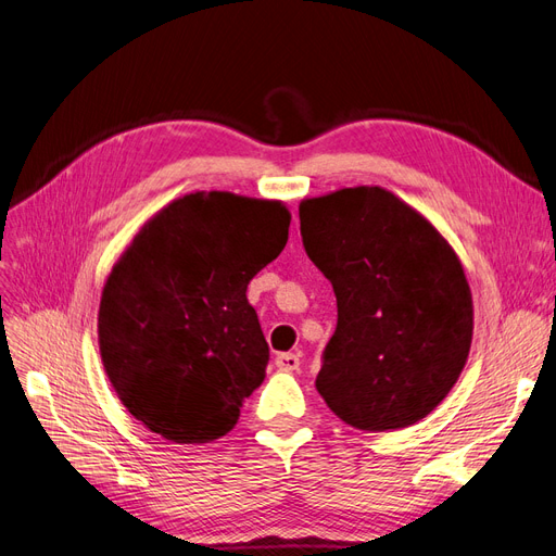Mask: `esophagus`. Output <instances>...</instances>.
Instances as JSON below:
<instances>
[{"label": "esophagus", "mask_w": 556, "mask_h": 556, "mask_svg": "<svg viewBox=\"0 0 556 556\" xmlns=\"http://www.w3.org/2000/svg\"><path fill=\"white\" fill-rule=\"evenodd\" d=\"M275 366L279 368V371H298V368H300V355H295V353H279L275 357Z\"/></svg>", "instance_id": "obj_1"}]
</instances>
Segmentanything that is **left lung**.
Here are the masks:
<instances>
[{
	"label": "left lung",
	"instance_id": "obj_1",
	"mask_svg": "<svg viewBox=\"0 0 556 556\" xmlns=\"http://www.w3.org/2000/svg\"><path fill=\"white\" fill-rule=\"evenodd\" d=\"M300 231L332 281L339 312L318 394L341 421L368 433L421 421L458 382L475 332L454 247L378 185L304 199Z\"/></svg>",
	"mask_w": 556,
	"mask_h": 556
}]
</instances>
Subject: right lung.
Segmentation results:
<instances>
[{"instance_id":"1","label":"right lung","mask_w":556,"mask_h":556,"mask_svg":"<svg viewBox=\"0 0 556 556\" xmlns=\"http://www.w3.org/2000/svg\"><path fill=\"white\" fill-rule=\"evenodd\" d=\"M281 201L192 192L164 205L102 286L98 345L118 401L176 444L219 440L270 351L247 283L289 240Z\"/></svg>"}]
</instances>
